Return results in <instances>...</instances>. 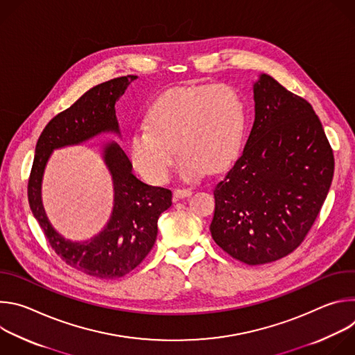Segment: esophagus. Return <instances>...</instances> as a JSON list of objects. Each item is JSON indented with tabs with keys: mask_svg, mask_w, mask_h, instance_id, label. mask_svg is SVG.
<instances>
[{
	"mask_svg": "<svg viewBox=\"0 0 355 355\" xmlns=\"http://www.w3.org/2000/svg\"><path fill=\"white\" fill-rule=\"evenodd\" d=\"M192 195L191 189H175L174 191V198L175 199H181V198H188Z\"/></svg>",
	"mask_w": 355,
	"mask_h": 355,
	"instance_id": "obj_1",
	"label": "esophagus"
}]
</instances>
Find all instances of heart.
Wrapping results in <instances>:
<instances>
[{
  "mask_svg": "<svg viewBox=\"0 0 355 355\" xmlns=\"http://www.w3.org/2000/svg\"><path fill=\"white\" fill-rule=\"evenodd\" d=\"M247 110L240 92L227 84L178 88L162 95L146 115V126L128 140L135 170L150 184L168 180L178 155V174L196 181L227 167L240 153Z\"/></svg>",
  "mask_w": 355,
  "mask_h": 355,
  "instance_id": "heart-1",
  "label": "heart"
}]
</instances>
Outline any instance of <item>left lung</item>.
I'll use <instances>...</instances> for the list:
<instances>
[{
  "label": "left lung",
  "mask_w": 355,
  "mask_h": 355,
  "mask_svg": "<svg viewBox=\"0 0 355 355\" xmlns=\"http://www.w3.org/2000/svg\"><path fill=\"white\" fill-rule=\"evenodd\" d=\"M254 123L241 156L216 184L211 233L248 266L292 252L318 218L334 157L312 105L261 73L252 83Z\"/></svg>",
  "instance_id": "8db88e82"
}]
</instances>
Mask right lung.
I'll return each mask as SVG.
<instances>
[{"mask_svg": "<svg viewBox=\"0 0 355 355\" xmlns=\"http://www.w3.org/2000/svg\"><path fill=\"white\" fill-rule=\"evenodd\" d=\"M137 76L98 84L43 129L35 148L28 182L31 211L56 254L73 268L101 279L126 275L148 254L157 237V220L171 207V191L141 182L122 147L115 140L101 144V157L114 187L111 216L103 230L91 239H66L50 223L42 200V182L55 150L80 146L99 135L121 136L115 104Z\"/></svg>", "mask_w": 355, "mask_h": 355, "instance_id": "right-lung-1", "label": "right lung"}]
</instances>
